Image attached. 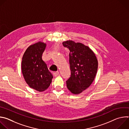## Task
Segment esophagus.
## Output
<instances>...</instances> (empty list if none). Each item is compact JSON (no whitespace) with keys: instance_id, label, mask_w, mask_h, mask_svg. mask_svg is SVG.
I'll use <instances>...</instances> for the list:
<instances>
[{"instance_id":"1","label":"esophagus","mask_w":129,"mask_h":129,"mask_svg":"<svg viewBox=\"0 0 129 129\" xmlns=\"http://www.w3.org/2000/svg\"><path fill=\"white\" fill-rule=\"evenodd\" d=\"M59 75V71H56L53 73V76L54 77H57Z\"/></svg>"}]
</instances>
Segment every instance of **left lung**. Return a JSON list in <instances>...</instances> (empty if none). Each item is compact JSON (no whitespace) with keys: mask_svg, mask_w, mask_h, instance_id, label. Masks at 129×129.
I'll return each mask as SVG.
<instances>
[{"mask_svg":"<svg viewBox=\"0 0 129 129\" xmlns=\"http://www.w3.org/2000/svg\"><path fill=\"white\" fill-rule=\"evenodd\" d=\"M69 49L71 76L66 81L71 92L79 94L93 82L98 68V61L94 52L84 44L68 40L62 43Z\"/></svg>","mask_w":129,"mask_h":129,"instance_id":"8db88e82","label":"left lung"}]
</instances>
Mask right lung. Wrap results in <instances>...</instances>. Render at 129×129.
<instances>
[{
    "label": "right lung",
    "instance_id": "1",
    "mask_svg": "<svg viewBox=\"0 0 129 129\" xmlns=\"http://www.w3.org/2000/svg\"><path fill=\"white\" fill-rule=\"evenodd\" d=\"M46 44L41 41L30 45L22 59L21 70L23 78L31 88L42 92L50 86L53 76L42 56Z\"/></svg>",
    "mask_w": 129,
    "mask_h": 129
}]
</instances>
